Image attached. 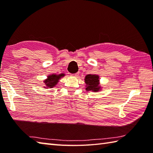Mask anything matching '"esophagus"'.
<instances>
[{
    "mask_svg": "<svg viewBox=\"0 0 153 153\" xmlns=\"http://www.w3.org/2000/svg\"><path fill=\"white\" fill-rule=\"evenodd\" d=\"M78 75H79V73H78V72H77V73H76V74H72V75H71V76H75V77H77V76H78Z\"/></svg>",
    "mask_w": 153,
    "mask_h": 153,
    "instance_id": "1",
    "label": "esophagus"
}]
</instances>
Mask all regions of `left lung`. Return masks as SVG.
I'll return each instance as SVG.
<instances>
[{"label":"left lung","mask_w":153,"mask_h":153,"mask_svg":"<svg viewBox=\"0 0 153 153\" xmlns=\"http://www.w3.org/2000/svg\"><path fill=\"white\" fill-rule=\"evenodd\" d=\"M85 83H86L85 89L87 91H92L93 92H97L101 89L99 85V76L98 75H87L85 77Z\"/></svg>","instance_id":"obj_1"}]
</instances>
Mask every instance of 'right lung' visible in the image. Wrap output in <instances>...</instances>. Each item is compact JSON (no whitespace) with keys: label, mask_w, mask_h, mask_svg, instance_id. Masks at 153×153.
<instances>
[{"label":"right lung","mask_w":153,"mask_h":153,"mask_svg":"<svg viewBox=\"0 0 153 153\" xmlns=\"http://www.w3.org/2000/svg\"><path fill=\"white\" fill-rule=\"evenodd\" d=\"M64 74H61L59 75L56 74H52L48 76L47 79L44 81V83L45 84V88H53L55 85H56L58 82H59V79L62 77H64Z\"/></svg>","instance_id":"obj_1"}]
</instances>
